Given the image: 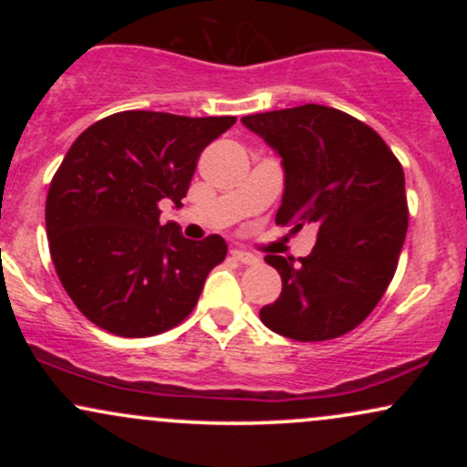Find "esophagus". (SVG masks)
Returning a JSON list of instances; mask_svg holds the SVG:
<instances>
[{
	"label": "esophagus",
	"mask_w": 467,
	"mask_h": 467,
	"mask_svg": "<svg viewBox=\"0 0 467 467\" xmlns=\"http://www.w3.org/2000/svg\"><path fill=\"white\" fill-rule=\"evenodd\" d=\"M230 254H233V259H237L239 264H244V265H256V264H259V256L252 254V252L234 248V250H230Z\"/></svg>",
	"instance_id": "obj_1"
}]
</instances>
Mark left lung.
<instances>
[{
	"instance_id": "obj_1",
	"label": "left lung",
	"mask_w": 467,
	"mask_h": 467,
	"mask_svg": "<svg viewBox=\"0 0 467 467\" xmlns=\"http://www.w3.org/2000/svg\"><path fill=\"white\" fill-rule=\"evenodd\" d=\"M281 155L285 191L276 223L318 228L314 250L267 254L281 296L259 316L298 342L331 340L373 312L395 275L409 228L404 171L387 142L345 111L301 105L241 118Z\"/></svg>"
}]
</instances>
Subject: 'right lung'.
<instances>
[{
	"label": "right lung",
	"instance_id": "obj_1",
	"mask_svg": "<svg viewBox=\"0 0 467 467\" xmlns=\"http://www.w3.org/2000/svg\"><path fill=\"white\" fill-rule=\"evenodd\" d=\"M234 122L120 111L69 147L47 191V241L67 296L100 329L155 336L192 312L228 245L219 234L191 241L175 222L162 226L160 202L182 206L200 153Z\"/></svg>",
	"mask_w": 467,
	"mask_h": 467
}]
</instances>
